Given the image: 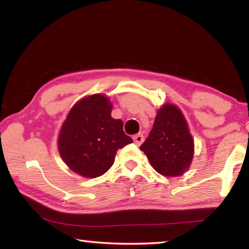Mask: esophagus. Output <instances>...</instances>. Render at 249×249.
I'll use <instances>...</instances> for the list:
<instances>
[{"instance_id":"esophagus-1","label":"esophagus","mask_w":249,"mask_h":249,"mask_svg":"<svg viewBox=\"0 0 249 249\" xmlns=\"http://www.w3.org/2000/svg\"><path fill=\"white\" fill-rule=\"evenodd\" d=\"M133 139H134V142L139 146V144H142L143 142L144 137H143L142 134H137V135H135Z\"/></svg>"}]
</instances>
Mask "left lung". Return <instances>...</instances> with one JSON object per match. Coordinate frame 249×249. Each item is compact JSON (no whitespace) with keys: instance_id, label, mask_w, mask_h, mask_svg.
<instances>
[{"instance_id":"obj_1","label":"left lung","mask_w":249,"mask_h":249,"mask_svg":"<svg viewBox=\"0 0 249 249\" xmlns=\"http://www.w3.org/2000/svg\"><path fill=\"white\" fill-rule=\"evenodd\" d=\"M140 150L152 168L163 176H179L189 169L194 158V139L178 107L165 103L158 110L153 127Z\"/></svg>"}]
</instances>
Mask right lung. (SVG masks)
<instances>
[{"mask_svg":"<svg viewBox=\"0 0 249 249\" xmlns=\"http://www.w3.org/2000/svg\"><path fill=\"white\" fill-rule=\"evenodd\" d=\"M112 103L102 93L80 99L70 110L58 134L64 163L83 178L101 176L114 163L119 149L132 143L123 122L111 116Z\"/></svg>","mask_w":249,"mask_h":249,"instance_id":"right-lung-1","label":"right lung"}]
</instances>
